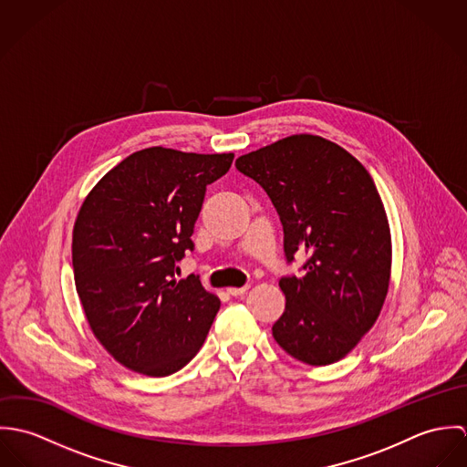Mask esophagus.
Listing matches in <instances>:
<instances>
[{
  "label": "esophagus",
  "mask_w": 467,
  "mask_h": 467,
  "mask_svg": "<svg viewBox=\"0 0 467 467\" xmlns=\"http://www.w3.org/2000/svg\"><path fill=\"white\" fill-rule=\"evenodd\" d=\"M246 291H248V285H243V287H228V289H226V293L232 295V296H241V295H244Z\"/></svg>",
  "instance_id": "34e87169"
}]
</instances>
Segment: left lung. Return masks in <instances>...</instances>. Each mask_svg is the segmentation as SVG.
I'll list each match as a JSON object with an SVG mask.
<instances>
[{"label": "left lung", "mask_w": 467, "mask_h": 467, "mask_svg": "<svg viewBox=\"0 0 467 467\" xmlns=\"http://www.w3.org/2000/svg\"><path fill=\"white\" fill-rule=\"evenodd\" d=\"M235 167L266 191L284 228L285 261L306 252L304 276H282L275 341L307 365L345 358L385 304L392 239L367 169L322 136L293 134L239 156Z\"/></svg>", "instance_id": "8db88e82"}]
</instances>
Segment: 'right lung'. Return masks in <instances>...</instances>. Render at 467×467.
Segmentation results:
<instances>
[{
    "label": "right lung",
    "mask_w": 467,
    "mask_h": 467,
    "mask_svg": "<svg viewBox=\"0 0 467 467\" xmlns=\"http://www.w3.org/2000/svg\"><path fill=\"white\" fill-rule=\"evenodd\" d=\"M234 154L165 147L133 152L82 202L71 243L75 287L102 347L138 374L163 378L201 348L219 298L176 263L194 250L206 185L224 176Z\"/></svg>",
    "instance_id": "add662e5"
}]
</instances>
